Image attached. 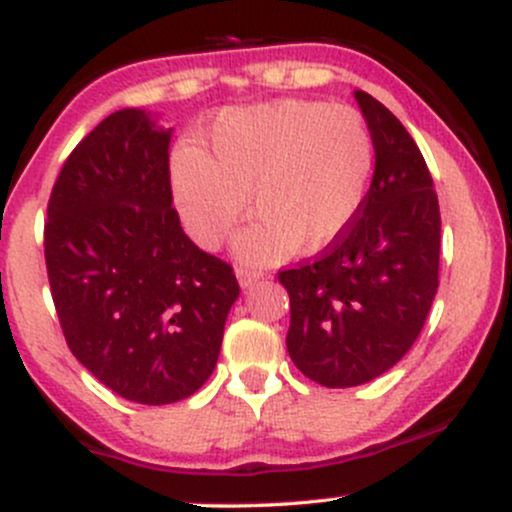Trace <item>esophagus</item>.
Listing matches in <instances>:
<instances>
[{
  "mask_svg": "<svg viewBox=\"0 0 512 512\" xmlns=\"http://www.w3.org/2000/svg\"><path fill=\"white\" fill-rule=\"evenodd\" d=\"M236 276H238L240 286H243V289H248V286L257 284V281L262 279V272L260 269H252V267H238Z\"/></svg>",
  "mask_w": 512,
  "mask_h": 512,
  "instance_id": "1",
  "label": "esophagus"
}]
</instances>
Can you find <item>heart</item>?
<instances>
[{
	"label": "heart",
	"instance_id": "heart-1",
	"mask_svg": "<svg viewBox=\"0 0 512 512\" xmlns=\"http://www.w3.org/2000/svg\"><path fill=\"white\" fill-rule=\"evenodd\" d=\"M204 144V151L180 146L170 161L182 226L204 250H216L250 204L257 219L236 245L250 262H276L293 248L317 252L342 238L375 166L363 115L320 101L286 98L226 110Z\"/></svg>",
	"mask_w": 512,
	"mask_h": 512
}]
</instances>
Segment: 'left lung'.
<instances>
[{
	"label": "left lung",
	"instance_id": "left-lung-1",
	"mask_svg": "<svg viewBox=\"0 0 512 512\" xmlns=\"http://www.w3.org/2000/svg\"><path fill=\"white\" fill-rule=\"evenodd\" d=\"M354 96L375 144L368 195L342 238L279 272L291 298L286 349L325 387L363 385L395 366L438 289L440 209L424 156L383 103Z\"/></svg>",
	"mask_w": 512,
	"mask_h": 512
}]
</instances>
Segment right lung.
<instances>
[{
	"mask_svg": "<svg viewBox=\"0 0 512 512\" xmlns=\"http://www.w3.org/2000/svg\"><path fill=\"white\" fill-rule=\"evenodd\" d=\"M168 146L144 110L108 115L64 161L45 221L69 351L115 395L154 407L207 383L240 293L231 264L182 231Z\"/></svg>",
	"mask_w": 512,
	"mask_h": 512,
	"instance_id": "1",
	"label": "right lung"
}]
</instances>
